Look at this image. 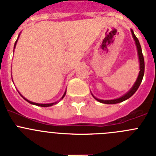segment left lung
<instances>
[{"label":"left lung","instance_id":"8db88e82","mask_svg":"<svg viewBox=\"0 0 156 156\" xmlns=\"http://www.w3.org/2000/svg\"><path fill=\"white\" fill-rule=\"evenodd\" d=\"M131 34L132 36L133 37V40L135 41V44H136V47H137V55H138L139 58V62H140V72H139L138 76H137V79L136 80V82L134 83L133 86L132 87V88L126 94H125L123 96L119 98L116 99H112V100H101V99H98L97 98H95L93 94V97L97 101H98L99 102L101 103H104V104H108V105H112V104H117V103L122 102L123 101L126 100V99L129 98L131 97L132 95L137 91V90L138 89L139 86H140V83L142 81L143 76H144V56H143L142 51H141V47H140V43H139L138 39L137 38V37L135 36V34H133V31L131 30Z\"/></svg>","mask_w":156,"mask_h":156}]
</instances>
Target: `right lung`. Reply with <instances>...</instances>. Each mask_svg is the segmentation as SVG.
I'll use <instances>...</instances> for the list:
<instances>
[{
    "label": "right lung",
    "instance_id": "add662e5",
    "mask_svg": "<svg viewBox=\"0 0 156 156\" xmlns=\"http://www.w3.org/2000/svg\"><path fill=\"white\" fill-rule=\"evenodd\" d=\"M17 41H18V39H17ZM17 41H16V43H15V46H14V48H16V43H17ZM66 91H65L64 94H63V96H62V98H61V99H62L63 98L65 97V95H66ZM21 96H22V95H21ZM22 97H23V98L25 99V100L27 101H28L29 103H30V104L34 105L41 106V107H49V106H52V105H53L57 104V103H58V102H55V103H49V104H39V103H35V102H33V101H29L28 99L25 98L23 97V96H22Z\"/></svg>",
    "mask_w": 156,
    "mask_h": 156
}]
</instances>
